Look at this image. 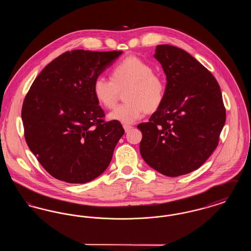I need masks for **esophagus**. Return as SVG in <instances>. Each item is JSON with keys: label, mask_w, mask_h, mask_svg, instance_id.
I'll list each match as a JSON object with an SVG mask.
<instances>
[{"label": "esophagus", "mask_w": 251, "mask_h": 251, "mask_svg": "<svg viewBox=\"0 0 251 251\" xmlns=\"http://www.w3.org/2000/svg\"><path fill=\"white\" fill-rule=\"evenodd\" d=\"M123 128H124L125 131L127 132V131H129L131 129H132V126H131V125H126V124H124V125H123Z\"/></svg>", "instance_id": "obj_1"}]
</instances>
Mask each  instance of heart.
Segmentation results:
<instances>
[{
	"label": "heart",
	"mask_w": 251,
	"mask_h": 251,
	"mask_svg": "<svg viewBox=\"0 0 251 251\" xmlns=\"http://www.w3.org/2000/svg\"><path fill=\"white\" fill-rule=\"evenodd\" d=\"M125 90L126 102L115 108L109 119L124 124L140 120L145 112L154 113L163 104L167 83L153 68L137 57H127L115 64L110 72V79L98 76L92 90L97 101L103 107H113L120 91Z\"/></svg>",
	"instance_id": "obj_1"
}]
</instances>
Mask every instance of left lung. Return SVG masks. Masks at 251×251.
Wrapping results in <instances>:
<instances>
[{
  "mask_svg": "<svg viewBox=\"0 0 251 251\" xmlns=\"http://www.w3.org/2000/svg\"><path fill=\"white\" fill-rule=\"evenodd\" d=\"M154 57L167 75L166 98L142 131L144 161L167 177L201 167L218 145L226 109L214 75L181 49L158 45Z\"/></svg>",
  "mask_w": 251,
  "mask_h": 251,
  "instance_id": "8db88e82",
  "label": "left lung"
}]
</instances>
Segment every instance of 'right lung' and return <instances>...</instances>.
Wrapping results in <instances>:
<instances>
[{
	"label": "right lung",
	"mask_w": 251,
	"mask_h": 251,
	"mask_svg": "<svg viewBox=\"0 0 251 251\" xmlns=\"http://www.w3.org/2000/svg\"><path fill=\"white\" fill-rule=\"evenodd\" d=\"M121 53L66 51L38 74L25 96L26 143L53 178L84 183L109 166L124 129L120 121L104 120L92 85Z\"/></svg>",
	"instance_id": "add662e5"
}]
</instances>
